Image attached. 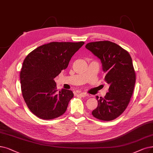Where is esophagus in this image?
I'll return each mask as SVG.
<instances>
[{
	"label": "esophagus",
	"mask_w": 153,
	"mask_h": 153,
	"mask_svg": "<svg viewBox=\"0 0 153 153\" xmlns=\"http://www.w3.org/2000/svg\"><path fill=\"white\" fill-rule=\"evenodd\" d=\"M78 95H80L81 97H87L88 95V94L87 93H85V92H82V93H80V94H78Z\"/></svg>",
	"instance_id": "esophagus-1"
}]
</instances>
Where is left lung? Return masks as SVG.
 I'll return each instance as SVG.
<instances>
[{"label":"left lung","mask_w":153,"mask_h":153,"mask_svg":"<svg viewBox=\"0 0 153 153\" xmlns=\"http://www.w3.org/2000/svg\"><path fill=\"white\" fill-rule=\"evenodd\" d=\"M101 61L108 92L97 96L98 106L91 112L98 119L109 121L124 112L130 102L136 82V73L129 53L108 41L91 42L85 46Z\"/></svg>","instance_id":"left-lung-1"}]
</instances>
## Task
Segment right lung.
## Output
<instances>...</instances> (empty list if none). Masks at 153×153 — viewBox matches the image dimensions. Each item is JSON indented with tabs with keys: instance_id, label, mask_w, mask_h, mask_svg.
Wrapping results in <instances>:
<instances>
[{
	"instance_id": "1",
	"label": "right lung",
	"mask_w": 153,
	"mask_h": 153,
	"mask_svg": "<svg viewBox=\"0 0 153 153\" xmlns=\"http://www.w3.org/2000/svg\"><path fill=\"white\" fill-rule=\"evenodd\" d=\"M84 42H51L39 46L24 59L21 71L24 100L38 117L50 120L63 115L73 97L71 90L57 92L54 78L68 67Z\"/></svg>"
}]
</instances>
